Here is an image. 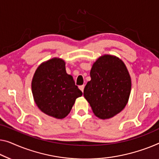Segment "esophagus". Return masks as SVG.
Here are the masks:
<instances>
[{
    "label": "esophagus",
    "mask_w": 159,
    "mask_h": 159,
    "mask_svg": "<svg viewBox=\"0 0 159 159\" xmlns=\"http://www.w3.org/2000/svg\"><path fill=\"white\" fill-rule=\"evenodd\" d=\"M84 87H85L84 85H82V86H79V89H80V91H81L82 92H84Z\"/></svg>",
    "instance_id": "1"
}]
</instances>
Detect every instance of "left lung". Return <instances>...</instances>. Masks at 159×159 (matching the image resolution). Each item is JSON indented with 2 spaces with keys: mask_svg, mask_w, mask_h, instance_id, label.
Masks as SVG:
<instances>
[{
  "mask_svg": "<svg viewBox=\"0 0 159 159\" xmlns=\"http://www.w3.org/2000/svg\"><path fill=\"white\" fill-rule=\"evenodd\" d=\"M91 80L84 91L93 112L101 119L112 118L125 108L131 89L126 67L117 57L104 55L93 63Z\"/></svg>",
  "mask_w": 159,
  "mask_h": 159,
  "instance_id": "left-lung-1",
  "label": "left lung"
}]
</instances>
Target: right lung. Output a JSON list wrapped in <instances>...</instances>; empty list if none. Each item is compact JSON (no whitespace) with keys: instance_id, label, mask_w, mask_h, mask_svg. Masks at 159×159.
<instances>
[{"instance_id":"right-lung-1","label":"right lung","mask_w":159,"mask_h":159,"mask_svg":"<svg viewBox=\"0 0 159 159\" xmlns=\"http://www.w3.org/2000/svg\"><path fill=\"white\" fill-rule=\"evenodd\" d=\"M64 61L51 59L39 66L32 80L34 101L42 112L56 118H65L82 92L67 74Z\"/></svg>"}]
</instances>
